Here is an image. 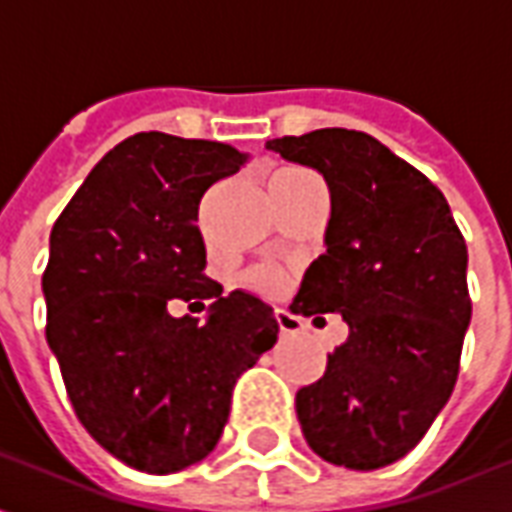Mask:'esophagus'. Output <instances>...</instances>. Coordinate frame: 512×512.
<instances>
[{
    "instance_id": "esophagus-1",
    "label": "esophagus",
    "mask_w": 512,
    "mask_h": 512,
    "mask_svg": "<svg viewBox=\"0 0 512 512\" xmlns=\"http://www.w3.org/2000/svg\"><path fill=\"white\" fill-rule=\"evenodd\" d=\"M274 318H277L279 332L282 334H296L301 329L299 318H296V315H290L288 310H277L274 312Z\"/></svg>"
}]
</instances>
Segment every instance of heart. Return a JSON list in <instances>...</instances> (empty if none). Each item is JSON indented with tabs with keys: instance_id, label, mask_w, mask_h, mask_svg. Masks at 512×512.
<instances>
[{
	"instance_id": "heart-1",
	"label": "heart",
	"mask_w": 512,
	"mask_h": 512,
	"mask_svg": "<svg viewBox=\"0 0 512 512\" xmlns=\"http://www.w3.org/2000/svg\"><path fill=\"white\" fill-rule=\"evenodd\" d=\"M277 175H288V178H318V175H312L307 169H282ZM246 285L255 290H263V293H279V290L285 288V279L279 271L268 266L252 268L249 274H246Z\"/></svg>"
}]
</instances>
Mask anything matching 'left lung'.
I'll list each match as a JSON object with an SVG mask.
<instances>
[{
    "label": "left lung",
    "instance_id": "8db88e82",
    "mask_svg": "<svg viewBox=\"0 0 512 512\" xmlns=\"http://www.w3.org/2000/svg\"><path fill=\"white\" fill-rule=\"evenodd\" d=\"M332 194L326 255L290 310L340 312L348 340L296 392L304 439L356 472L400 461L450 400L472 321L466 241L436 183L376 136L321 128L268 142Z\"/></svg>",
    "mask_w": 512,
    "mask_h": 512
}]
</instances>
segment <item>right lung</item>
Instances as JSON below:
<instances>
[{
    "label": "right lung",
    "mask_w": 512,
    "mask_h": 512,
    "mask_svg": "<svg viewBox=\"0 0 512 512\" xmlns=\"http://www.w3.org/2000/svg\"><path fill=\"white\" fill-rule=\"evenodd\" d=\"M246 164L224 142L134 134L87 175L49 241L46 340L73 411L106 452L180 472L219 444L238 376L277 343L274 310L205 274L197 216ZM213 300L205 324L168 301Z\"/></svg>",
    "instance_id": "add662e5"
}]
</instances>
